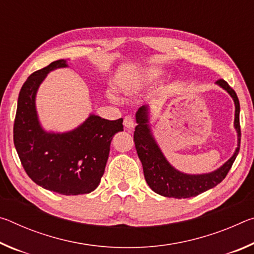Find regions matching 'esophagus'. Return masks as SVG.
Returning a JSON list of instances; mask_svg holds the SVG:
<instances>
[{
	"mask_svg": "<svg viewBox=\"0 0 254 254\" xmlns=\"http://www.w3.org/2000/svg\"><path fill=\"white\" fill-rule=\"evenodd\" d=\"M123 124H124V127H126V128H127V130H131V128H133V127H135L134 120H133L131 117H126V118H124Z\"/></svg>",
	"mask_w": 254,
	"mask_h": 254,
	"instance_id": "34e87169",
	"label": "esophagus"
}]
</instances>
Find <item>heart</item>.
<instances>
[{
    "label": "heart",
    "mask_w": 254,
    "mask_h": 254,
    "mask_svg": "<svg viewBox=\"0 0 254 254\" xmlns=\"http://www.w3.org/2000/svg\"><path fill=\"white\" fill-rule=\"evenodd\" d=\"M163 75V69L157 66H148L142 68H134L127 72H124L115 80V91L123 94L126 96H132L140 93L143 88L147 87L153 81H156L159 77ZM112 101L115 98L109 95Z\"/></svg>",
    "instance_id": "1"
}]
</instances>
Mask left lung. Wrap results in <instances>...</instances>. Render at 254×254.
<instances>
[{"label":"left lung","instance_id":"8db88e82","mask_svg":"<svg viewBox=\"0 0 254 254\" xmlns=\"http://www.w3.org/2000/svg\"><path fill=\"white\" fill-rule=\"evenodd\" d=\"M217 86L229 94L235 105L234 128L238 135V147L229 160L221 167L210 173L205 174H186L176 169L167 160L162 150L159 147L153 135L151 121V112L149 105L141 106L135 113L137 126L134 131V143L137 156L143 167L145 182L149 187L157 194L174 198H189L201 194L208 189L214 188L226 177L236 156L240 151L241 128H240V102L236 93L230 87L225 80L220 79Z\"/></svg>","mask_w":254,"mask_h":254}]
</instances>
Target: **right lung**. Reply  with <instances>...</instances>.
<instances>
[{"instance_id":"1","label":"right lung","mask_w":254,"mask_h":254,"mask_svg":"<svg viewBox=\"0 0 254 254\" xmlns=\"http://www.w3.org/2000/svg\"><path fill=\"white\" fill-rule=\"evenodd\" d=\"M67 62L51 63L25 80L19 93L13 140L29 177L42 188L69 196L88 194L100 185L112 139L123 131V119L110 121L92 113L70 131L45 130L36 106L38 89L50 71L69 67Z\"/></svg>"}]
</instances>
